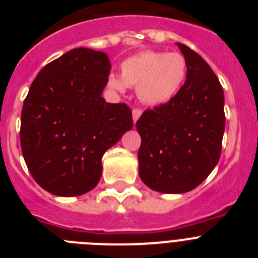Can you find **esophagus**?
<instances>
[{
	"label": "esophagus",
	"mask_w": 258,
	"mask_h": 258,
	"mask_svg": "<svg viewBox=\"0 0 258 258\" xmlns=\"http://www.w3.org/2000/svg\"><path fill=\"white\" fill-rule=\"evenodd\" d=\"M132 115H133V121L137 122V120L141 117V115H142V109L141 108H133V111H132Z\"/></svg>",
	"instance_id": "34e87169"
}]
</instances>
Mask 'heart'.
Instances as JSON below:
<instances>
[{"label": "heart", "instance_id": "heart-1", "mask_svg": "<svg viewBox=\"0 0 258 258\" xmlns=\"http://www.w3.org/2000/svg\"><path fill=\"white\" fill-rule=\"evenodd\" d=\"M187 74L186 59L179 52L143 50L121 63V77L111 75L108 83L122 92L137 88V95L150 106L169 102L179 92Z\"/></svg>", "mask_w": 258, "mask_h": 258}]
</instances>
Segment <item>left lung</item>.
Masks as SVG:
<instances>
[{"label": "left lung", "mask_w": 258, "mask_h": 258, "mask_svg": "<svg viewBox=\"0 0 258 258\" xmlns=\"http://www.w3.org/2000/svg\"><path fill=\"white\" fill-rule=\"evenodd\" d=\"M187 63L183 86L173 99L146 109L137 121L141 136L140 177L159 192L198 187L217 165L225 131L223 89L202 56L177 44Z\"/></svg>", "instance_id": "1"}]
</instances>
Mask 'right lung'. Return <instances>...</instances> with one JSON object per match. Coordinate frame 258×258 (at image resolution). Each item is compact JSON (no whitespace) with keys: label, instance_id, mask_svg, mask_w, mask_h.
I'll return each mask as SVG.
<instances>
[{"label":"right lung","instance_id":"obj_1","mask_svg":"<svg viewBox=\"0 0 258 258\" xmlns=\"http://www.w3.org/2000/svg\"><path fill=\"white\" fill-rule=\"evenodd\" d=\"M107 54L77 47L50 61L24 99L20 146L32 177L56 197H77L101 179L102 156L133 127L131 108L107 103Z\"/></svg>","mask_w":258,"mask_h":258}]
</instances>
